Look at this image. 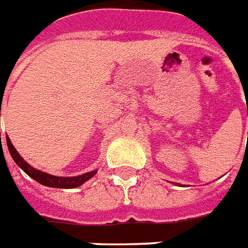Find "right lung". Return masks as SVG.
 <instances>
[{
    "instance_id": "add662e5",
    "label": "right lung",
    "mask_w": 248,
    "mask_h": 248,
    "mask_svg": "<svg viewBox=\"0 0 248 248\" xmlns=\"http://www.w3.org/2000/svg\"><path fill=\"white\" fill-rule=\"evenodd\" d=\"M0 140H1V133H0ZM6 145L12 159L16 162V165L22 169L23 171L27 175H30L32 180H35L37 183L42 184L45 186H52V188H77L83 183H86L88 180H90L93 175L97 173V170H92L89 173H85L81 175H75V177H57V175L47 174L45 171H41L38 169H34L30 166L24 159L20 156V154L16 151V148L13 147V144L9 140V137L6 136Z\"/></svg>"
}]
</instances>
